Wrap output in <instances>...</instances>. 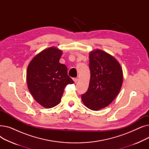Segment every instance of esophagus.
Masks as SVG:
<instances>
[{"instance_id":"1","label":"esophagus","mask_w":149,"mask_h":149,"mask_svg":"<svg viewBox=\"0 0 149 149\" xmlns=\"http://www.w3.org/2000/svg\"><path fill=\"white\" fill-rule=\"evenodd\" d=\"M73 80L75 83H77L78 81V80H79V79H78L77 78H74V79H73Z\"/></svg>"}]
</instances>
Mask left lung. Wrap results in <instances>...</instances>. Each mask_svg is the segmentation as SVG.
<instances>
[{"label":"left lung","mask_w":149,"mask_h":149,"mask_svg":"<svg viewBox=\"0 0 149 149\" xmlns=\"http://www.w3.org/2000/svg\"><path fill=\"white\" fill-rule=\"evenodd\" d=\"M89 68V86L81 99L88 108L98 111L110 104L118 94L123 84V71L113 57L100 49L90 53Z\"/></svg>","instance_id":"8db88e82"}]
</instances>
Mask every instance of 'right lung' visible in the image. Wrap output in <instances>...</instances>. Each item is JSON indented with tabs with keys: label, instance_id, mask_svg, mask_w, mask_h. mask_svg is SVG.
Segmentation results:
<instances>
[{
	"label": "right lung",
	"instance_id": "add662e5",
	"mask_svg": "<svg viewBox=\"0 0 149 149\" xmlns=\"http://www.w3.org/2000/svg\"><path fill=\"white\" fill-rule=\"evenodd\" d=\"M61 54V51L51 47L38 54L28 66V88L35 100L44 107L57 106L66 86L74 83L68 75L66 66L59 63Z\"/></svg>",
	"mask_w": 149,
	"mask_h": 149
}]
</instances>
